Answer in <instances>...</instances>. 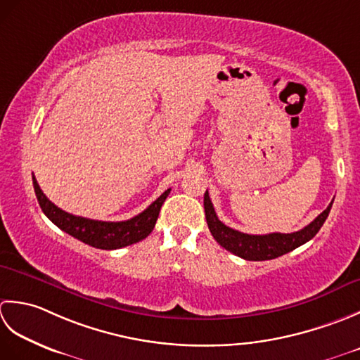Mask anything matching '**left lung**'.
<instances>
[{"label":"left lung","instance_id":"obj_1","mask_svg":"<svg viewBox=\"0 0 360 360\" xmlns=\"http://www.w3.org/2000/svg\"><path fill=\"white\" fill-rule=\"evenodd\" d=\"M203 207L205 217H207L208 229L219 244L225 250L231 252L233 255L239 256L247 261H266L275 259L278 256L295 250L297 247L306 244L311 240L315 234L319 233L321 225L325 224L326 217L331 211L333 202L328 205V208L319 214L314 221L304 226L303 230L295 233H270V234H247L238 230H233L219 221L216 216L214 207H212L208 191L203 195Z\"/></svg>","mask_w":360,"mask_h":360}]
</instances>
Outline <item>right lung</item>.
<instances>
[{
	"label": "right lung",
	"mask_w": 360,
	"mask_h": 360,
	"mask_svg": "<svg viewBox=\"0 0 360 360\" xmlns=\"http://www.w3.org/2000/svg\"><path fill=\"white\" fill-rule=\"evenodd\" d=\"M32 183L40 208L51 222L56 224L65 233L71 234L72 238L82 240L84 244L102 248V250H116V248L127 247L148 238L155 226L161 205L165 203L166 197L171 193V189L165 191L155 202L129 221L104 222L70 214V212L60 210L43 194L35 177H32Z\"/></svg>",
	"instance_id": "add662e5"
}]
</instances>
